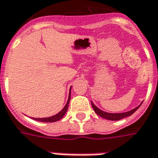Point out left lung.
<instances>
[{"label":"left lung","instance_id":"obj_1","mask_svg":"<svg viewBox=\"0 0 158 158\" xmlns=\"http://www.w3.org/2000/svg\"><path fill=\"white\" fill-rule=\"evenodd\" d=\"M92 106H93V109L94 110L95 112L97 113L98 115H99V117H103V118H105V119H107V120H110V121H118L121 120V119H123L124 117H127L131 116L133 113H135L137 109H138L139 106H141V104L138 106V107H136L135 109L131 110L129 111H127V112H123V113H108L106 112V111H103L100 109H99L98 107L94 105V103L91 102Z\"/></svg>","mask_w":158,"mask_h":158}]
</instances>
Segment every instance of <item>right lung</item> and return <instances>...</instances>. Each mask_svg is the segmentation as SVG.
<instances>
[{
    "label": "right lung",
    "mask_w": 158,
    "mask_h": 158,
    "mask_svg": "<svg viewBox=\"0 0 158 158\" xmlns=\"http://www.w3.org/2000/svg\"><path fill=\"white\" fill-rule=\"evenodd\" d=\"M70 100V91L69 94V98H68V101H67L66 105L64 107L62 110H60L58 114H56L54 116L50 117H46V118H34V120L39 121V122H42V123H53V122H57V121L60 120L61 118H63L64 114L66 113L67 110H68V106H69V103Z\"/></svg>",
    "instance_id": "add662e5"
}]
</instances>
